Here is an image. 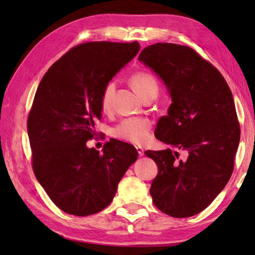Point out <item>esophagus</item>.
<instances>
[{
    "label": "esophagus",
    "instance_id": "1",
    "mask_svg": "<svg viewBox=\"0 0 255 255\" xmlns=\"http://www.w3.org/2000/svg\"><path fill=\"white\" fill-rule=\"evenodd\" d=\"M136 149H137L138 155H139V156H143V155H144V149L141 148V147H139V146H137Z\"/></svg>",
    "mask_w": 255,
    "mask_h": 255
}]
</instances>
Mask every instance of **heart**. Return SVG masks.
<instances>
[{
    "instance_id": "obj_1",
    "label": "heart",
    "mask_w": 255,
    "mask_h": 255,
    "mask_svg": "<svg viewBox=\"0 0 255 255\" xmlns=\"http://www.w3.org/2000/svg\"><path fill=\"white\" fill-rule=\"evenodd\" d=\"M129 83L135 90V92L141 99L148 96L157 97L159 91V83L157 77L146 71H138L129 77ZM115 85L112 82L108 83L103 89L100 97V108L103 112H108L111 109L112 94H114ZM152 122L147 118H127L120 122L114 128L112 133L116 138L129 141L132 144H144L149 139Z\"/></svg>"
}]
</instances>
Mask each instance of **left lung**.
Listing matches in <instances>:
<instances>
[{
  "label": "left lung",
  "instance_id": "1",
  "mask_svg": "<svg viewBox=\"0 0 255 255\" xmlns=\"http://www.w3.org/2000/svg\"><path fill=\"white\" fill-rule=\"evenodd\" d=\"M138 59L169 89L172 103L155 136L176 149L145 152L158 167L149 193L164 214L191 217L213 202L234 170L241 128L232 91L221 72L191 47L157 42Z\"/></svg>",
  "mask_w": 255,
  "mask_h": 255
}]
</instances>
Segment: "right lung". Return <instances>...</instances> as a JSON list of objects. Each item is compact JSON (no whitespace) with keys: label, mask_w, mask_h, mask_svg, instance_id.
Listing matches in <instances>:
<instances>
[{"label":"right lung","mask_w":255,"mask_h":255,"mask_svg":"<svg viewBox=\"0 0 255 255\" xmlns=\"http://www.w3.org/2000/svg\"><path fill=\"white\" fill-rule=\"evenodd\" d=\"M139 48L138 41L77 45L50 66L38 86L27 123L32 170L64 213L89 216L105 209L138 157L125 141L110 139L103 153L86 147V141L98 136L103 89Z\"/></svg>","instance_id":"obj_1"}]
</instances>
